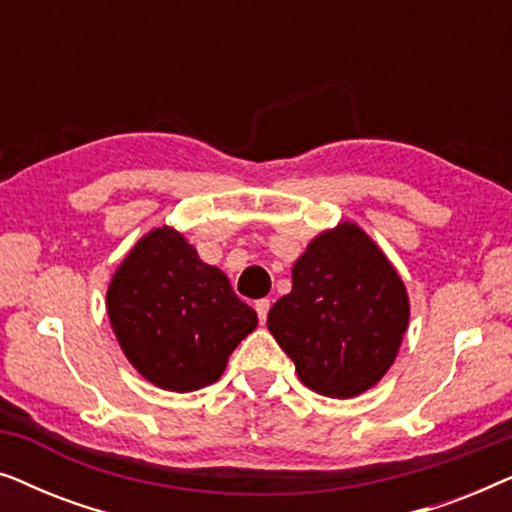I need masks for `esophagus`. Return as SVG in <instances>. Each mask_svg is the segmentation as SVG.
Returning <instances> with one entry per match:
<instances>
[{
	"instance_id": "obj_1",
	"label": "esophagus",
	"mask_w": 512,
	"mask_h": 512,
	"mask_svg": "<svg viewBox=\"0 0 512 512\" xmlns=\"http://www.w3.org/2000/svg\"><path fill=\"white\" fill-rule=\"evenodd\" d=\"M256 314H258V319H261V324H265V319H268V312H270V300L268 298H261V300H256Z\"/></svg>"
}]
</instances>
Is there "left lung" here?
<instances>
[{
	"mask_svg": "<svg viewBox=\"0 0 512 512\" xmlns=\"http://www.w3.org/2000/svg\"><path fill=\"white\" fill-rule=\"evenodd\" d=\"M293 286L270 307L268 328L307 389L359 396L396 361L410 319L401 275L356 226L340 223L307 244Z\"/></svg>",
	"mask_w": 512,
	"mask_h": 512,
	"instance_id": "8db88e82",
	"label": "left lung"
}]
</instances>
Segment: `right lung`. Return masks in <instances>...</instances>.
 <instances>
[{
    "label": "right lung",
    "instance_id": "obj_1",
    "mask_svg": "<svg viewBox=\"0 0 512 512\" xmlns=\"http://www.w3.org/2000/svg\"><path fill=\"white\" fill-rule=\"evenodd\" d=\"M107 312L137 373L177 394L219 380L228 356L258 324L228 277L202 263L170 226L151 230L123 258L111 277Z\"/></svg>",
    "mask_w": 512,
    "mask_h": 512
}]
</instances>
